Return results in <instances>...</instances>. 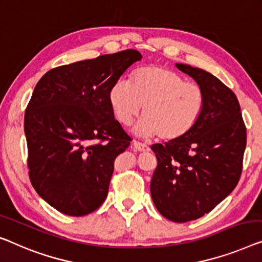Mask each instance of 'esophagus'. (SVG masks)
<instances>
[{
    "mask_svg": "<svg viewBox=\"0 0 262 262\" xmlns=\"http://www.w3.org/2000/svg\"><path fill=\"white\" fill-rule=\"evenodd\" d=\"M133 147H134V149H135L136 151H142V153H144V151L149 150V147H148L146 143L138 142V141L133 142Z\"/></svg>",
    "mask_w": 262,
    "mask_h": 262,
    "instance_id": "obj_1",
    "label": "esophagus"
}]
</instances>
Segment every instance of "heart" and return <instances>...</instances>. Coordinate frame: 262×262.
<instances>
[{"label":"heart","instance_id":"obj_1","mask_svg":"<svg viewBox=\"0 0 262 262\" xmlns=\"http://www.w3.org/2000/svg\"><path fill=\"white\" fill-rule=\"evenodd\" d=\"M108 100L116 120L129 126L141 114L134 133L142 138L160 136L163 141H177L196 126L205 108V93L195 82L161 66L136 69L132 81L116 80Z\"/></svg>","mask_w":262,"mask_h":262}]
</instances>
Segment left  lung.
<instances>
[{
	"label": "left lung",
	"mask_w": 262,
	"mask_h": 262,
	"mask_svg": "<svg viewBox=\"0 0 262 262\" xmlns=\"http://www.w3.org/2000/svg\"><path fill=\"white\" fill-rule=\"evenodd\" d=\"M175 66L204 89L205 108L186 136L151 146L158 167L150 194L162 216L181 224L204 216L233 192L247 135L239 101L227 85L204 69Z\"/></svg>",
	"instance_id": "left-lung-1"
}]
</instances>
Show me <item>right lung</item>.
I'll use <instances>...</instances> for the list:
<instances>
[{"mask_svg":"<svg viewBox=\"0 0 262 262\" xmlns=\"http://www.w3.org/2000/svg\"><path fill=\"white\" fill-rule=\"evenodd\" d=\"M141 58L123 50L54 68L37 82L25 115L29 178L58 212L83 216L106 200L116 156L130 144L109 88Z\"/></svg>","mask_w":262,"mask_h":262,"instance_id":"obj_1","label":"right lung"}]
</instances>
